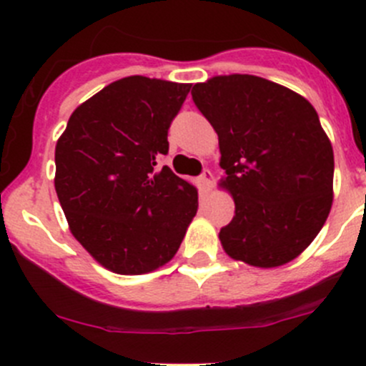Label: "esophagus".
<instances>
[{"mask_svg": "<svg viewBox=\"0 0 366 366\" xmlns=\"http://www.w3.org/2000/svg\"><path fill=\"white\" fill-rule=\"evenodd\" d=\"M198 180H200V186L204 187V189H209L210 186H212V173H210V169H204V173H202L200 177H198Z\"/></svg>", "mask_w": 366, "mask_h": 366, "instance_id": "esophagus-1", "label": "esophagus"}]
</instances>
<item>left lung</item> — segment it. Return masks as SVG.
I'll return each instance as SVG.
<instances>
[{
  "label": "left lung",
  "mask_w": 366,
  "mask_h": 366,
  "mask_svg": "<svg viewBox=\"0 0 366 366\" xmlns=\"http://www.w3.org/2000/svg\"><path fill=\"white\" fill-rule=\"evenodd\" d=\"M191 95L217 132L223 186L235 200L219 230L224 252L254 267L294 260L333 204V147L319 114L296 92L248 74L212 77Z\"/></svg>",
  "instance_id": "8db88e82"
}]
</instances>
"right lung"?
I'll use <instances>...</instances> for the list:
<instances>
[{
	"label": "right lung",
	"mask_w": 366,
	"mask_h": 366,
	"mask_svg": "<svg viewBox=\"0 0 366 366\" xmlns=\"http://www.w3.org/2000/svg\"><path fill=\"white\" fill-rule=\"evenodd\" d=\"M189 88L143 76L114 81L70 114L56 143L54 187L70 232L118 274L172 260L198 210V191L157 166Z\"/></svg>",
	"instance_id": "right-lung-1"
}]
</instances>
